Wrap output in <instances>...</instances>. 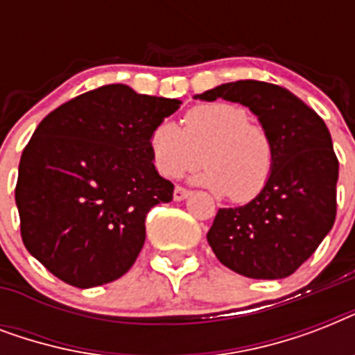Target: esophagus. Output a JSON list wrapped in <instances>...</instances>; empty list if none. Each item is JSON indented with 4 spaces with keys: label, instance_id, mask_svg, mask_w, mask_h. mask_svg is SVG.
Returning <instances> with one entry per match:
<instances>
[{
    "label": "esophagus",
    "instance_id": "obj_1",
    "mask_svg": "<svg viewBox=\"0 0 355 355\" xmlns=\"http://www.w3.org/2000/svg\"><path fill=\"white\" fill-rule=\"evenodd\" d=\"M188 197H189V191L186 188H182V186H177L175 191H173V199L175 200H184V199H188Z\"/></svg>",
    "mask_w": 355,
    "mask_h": 355
}]
</instances>
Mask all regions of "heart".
Returning a JSON list of instances; mask_svg holds the SVG:
<instances>
[{
	"label": "heart",
	"instance_id": "obj_1",
	"mask_svg": "<svg viewBox=\"0 0 355 355\" xmlns=\"http://www.w3.org/2000/svg\"><path fill=\"white\" fill-rule=\"evenodd\" d=\"M149 153L156 171L167 178L197 166L202 153L206 167L193 180L236 202L261 193L275 169V144L267 128L250 121L247 108L228 101L189 108L182 128L160 121L149 134Z\"/></svg>",
	"mask_w": 355,
	"mask_h": 355
}]
</instances>
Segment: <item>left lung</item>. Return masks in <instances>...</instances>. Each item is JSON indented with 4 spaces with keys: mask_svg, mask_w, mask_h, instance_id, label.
Segmentation results:
<instances>
[{
    "mask_svg": "<svg viewBox=\"0 0 355 355\" xmlns=\"http://www.w3.org/2000/svg\"><path fill=\"white\" fill-rule=\"evenodd\" d=\"M195 99L248 107L275 144V169L263 191L247 205L217 211L206 236L211 250L247 278L293 275L336 221L339 162L326 123L289 90L261 80L227 83Z\"/></svg>",
    "mask_w": 355,
    "mask_h": 355,
    "instance_id": "8db88e82",
    "label": "left lung"
}]
</instances>
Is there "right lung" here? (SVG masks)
<instances>
[{"mask_svg":"<svg viewBox=\"0 0 355 355\" xmlns=\"http://www.w3.org/2000/svg\"><path fill=\"white\" fill-rule=\"evenodd\" d=\"M127 85L86 92L47 114L21 153L16 206L25 248L69 286L121 278L145 243V217L171 202L150 130L180 108Z\"/></svg>","mask_w":355,"mask_h":355,"instance_id":"1","label":"right lung"}]
</instances>
